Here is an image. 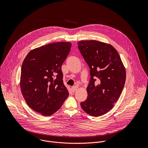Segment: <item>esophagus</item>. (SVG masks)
<instances>
[{"label":"esophagus","instance_id":"34e87169","mask_svg":"<svg viewBox=\"0 0 148 148\" xmlns=\"http://www.w3.org/2000/svg\"><path fill=\"white\" fill-rule=\"evenodd\" d=\"M71 89H72V91L73 92H75L77 91V86H72V88H71Z\"/></svg>","mask_w":148,"mask_h":148}]
</instances>
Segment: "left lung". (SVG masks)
<instances>
[{
	"instance_id": "left-lung-1",
	"label": "left lung",
	"mask_w": 148,
	"mask_h": 148,
	"mask_svg": "<svg viewBox=\"0 0 148 148\" xmlns=\"http://www.w3.org/2000/svg\"><path fill=\"white\" fill-rule=\"evenodd\" d=\"M77 44L91 76L87 99L81 106L87 114L100 116L112 109L119 99L125 83V68L117 51L109 44L91 40Z\"/></svg>"
}]
</instances>
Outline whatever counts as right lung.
Listing matches in <instances>:
<instances>
[{"label": "right lung", "instance_id": "obj_1", "mask_svg": "<svg viewBox=\"0 0 148 148\" xmlns=\"http://www.w3.org/2000/svg\"><path fill=\"white\" fill-rule=\"evenodd\" d=\"M71 45V42H61L35 48L23 62L22 95L28 106L42 116L57 112L69 96L61 68Z\"/></svg>", "mask_w": 148, "mask_h": 148}]
</instances>
